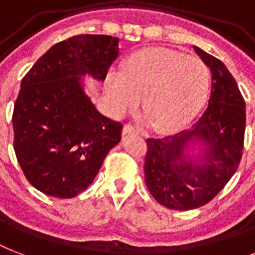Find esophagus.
Returning <instances> with one entry per match:
<instances>
[{
    "label": "esophagus",
    "mask_w": 255,
    "mask_h": 255,
    "mask_svg": "<svg viewBox=\"0 0 255 255\" xmlns=\"http://www.w3.org/2000/svg\"><path fill=\"white\" fill-rule=\"evenodd\" d=\"M123 133L124 135H127V133H137V131L132 127L131 124H126L123 127Z\"/></svg>",
    "instance_id": "esophagus-1"
}]
</instances>
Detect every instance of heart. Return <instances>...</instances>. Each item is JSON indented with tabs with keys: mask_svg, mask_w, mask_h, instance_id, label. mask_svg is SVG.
<instances>
[{
	"mask_svg": "<svg viewBox=\"0 0 255 255\" xmlns=\"http://www.w3.org/2000/svg\"><path fill=\"white\" fill-rule=\"evenodd\" d=\"M210 74L196 57L173 50H152L132 57L122 78L107 81V96L116 116L131 114L143 98V114L156 129L182 127L201 107Z\"/></svg>",
	"mask_w": 255,
	"mask_h": 255,
	"instance_id": "b5f03b06",
	"label": "heart"
}]
</instances>
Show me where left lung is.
Masks as SVG:
<instances>
[{
    "label": "left lung",
    "mask_w": 255,
    "mask_h": 255,
    "mask_svg": "<svg viewBox=\"0 0 255 255\" xmlns=\"http://www.w3.org/2000/svg\"><path fill=\"white\" fill-rule=\"evenodd\" d=\"M212 73L209 104L190 129L147 139L145 184L168 209L190 210L217 196L236 173L245 136V100L233 75L213 55L193 46ZM193 141L206 144L201 159L189 155Z\"/></svg>",
    "instance_id": "obj_1"
}]
</instances>
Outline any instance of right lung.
<instances>
[{"label": "right lung", "instance_id": "obj_1", "mask_svg": "<svg viewBox=\"0 0 255 255\" xmlns=\"http://www.w3.org/2000/svg\"><path fill=\"white\" fill-rule=\"evenodd\" d=\"M119 38L83 34L38 59L14 103V151L27 181L42 193L71 198L87 189L123 126L103 116L82 87L90 74L104 81Z\"/></svg>", "mask_w": 255, "mask_h": 255}]
</instances>
